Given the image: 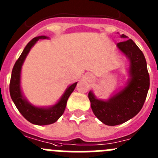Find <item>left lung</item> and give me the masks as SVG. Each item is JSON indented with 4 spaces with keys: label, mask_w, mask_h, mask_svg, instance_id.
I'll use <instances>...</instances> for the list:
<instances>
[{
    "label": "left lung",
    "mask_w": 158,
    "mask_h": 158,
    "mask_svg": "<svg viewBox=\"0 0 158 158\" xmlns=\"http://www.w3.org/2000/svg\"><path fill=\"white\" fill-rule=\"evenodd\" d=\"M126 40L118 43L119 51L129 61V79L126 86L107 100L97 99L92 90L88 94L91 108L96 117L107 126H117L136 115L142 109L150 87L147 61L136 44L126 35Z\"/></svg>",
    "instance_id": "obj_1"
}]
</instances>
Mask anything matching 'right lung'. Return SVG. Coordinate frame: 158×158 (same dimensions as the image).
I'll list each match as a JSON object with an SVG mask.
<instances>
[{
    "instance_id": "add662e5",
    "label": "right lung",
    "mask_w": 158,
    "mask_h": 158,
    "mask_svg": "<svg viewBox=\"0 0 158 158\" xmlns=\"http://www.w3.org/2000/svg\"><path fill=\"white\" fill-rule=\"evenodd\" d=\"M44 39H48V37L46 36H36L28 43L13 67L9 88L11 99L18 110H19V112L23 114L26 120L37 126L50 125L58 120L59 118L64 113L69 96L73 92L77 84L76 82L68 86L60 100L55 104L49 107L35 106L29 102L25 97L21 89L22 67L31 48L39 40Z\"/></svg>"
}]
</instances>
